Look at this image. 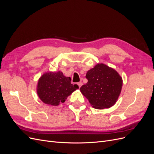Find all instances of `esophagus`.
<instances>
[{
  "instance_id": "esophagus-1",
  "label": "esophagus",
  "mask_w": 154,
  "mask_h": 154,
  "mask_svg": "<svg viewBox=\"0 0 154 154\" xmlns=\"http://www.w3.org/2000/svg\"><path fill=\"white\" fill-rule=\"evenodd\" d=\"M82 84H83V83H82V82H80L77 83V85H78V87H79V88H80V87H81V86L82 85Z\"/></svg>"
}]
</instances>
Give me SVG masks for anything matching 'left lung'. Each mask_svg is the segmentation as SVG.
Returning <instances> with one entry per match:
<instances>
[{"label":"left lung","mask_w":154,"mask_h":154,"mask_svg":"<svg viewBox=\"0 0 154 154\" xmlns=\"http://www.w3.org/2000/svg\"><path fill=\"white\" fill-rule=\"evenodd\" d=\"M88 82L80 88L82 94L97 109H108L117 101L123 86L122 78L113 68L97 63L87 71Z\"/></svg>","instance_id":"obj_1"}]
</instances>
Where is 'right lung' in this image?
Instances as JSON below:
<instances>
[{"label":"right lung","instance_id":"add662e5","mask_svg":"<svg viewBox=\"0 0 154 154\" xmlns=\"http://www.w3.org/2000/svg\"><path fill=\"white\" fill-rule=\"evenodd\" d=\"M71 78L61 71L45 72L38 80L36 92L44 103L58 106L64 103L67 97L79 88L71 83Z\"/></svg>","mask_w":154,"mask_h":154}]
</instances>
